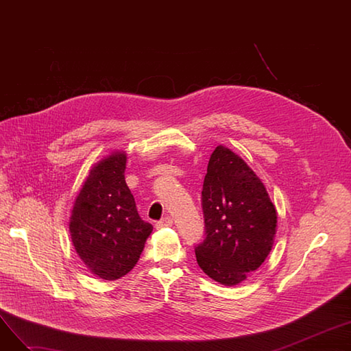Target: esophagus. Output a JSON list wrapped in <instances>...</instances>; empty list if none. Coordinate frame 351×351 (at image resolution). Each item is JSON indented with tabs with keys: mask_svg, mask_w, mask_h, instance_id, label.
<instances>
[{
	"mask_svg": "<svg viewBox=\"0 0 351 351\" xmlns=\"http://www.w3.org/2000/svg\"><path fill=\"white\" fill-rule=\"evenodd\" d=\"M173 225V219L171 216H166L163 219H160L159 222H156L155 228L156 229H163V228H168V226H172Z\"/></svg>",
	"mask_w": 351,
	"mask_h": 351,
	"instance_id": "obj_1",
	"label": "esophagus"
}]
</instances>
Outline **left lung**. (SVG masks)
Here are the masks:
<instances>
[{
  "instance_id": "8db88e82",
  "label": "left lung",
  "mask_w": 351,
  "mask_h": 351,
  "mask_svg": "<svg viewBox=\"0 0 351 351\" xmlns=\"http://www.w3.org/2000/svg\"><path fill=\"white\" fill-rule=\"evenodd\" d=\"M205 241L195 247L200 269L225 286L246 280L271 250L278 215L247 163L219 145L202 189Z\"/></svg>"
}]
</instances>
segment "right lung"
I'll use <instances>...</instances> for the list:
<instances>
[{"label":"right lung","mask_w":351,"mask_h":351,"mask_svg":"<svg viewBox=\"0 0 351 351\" xmlns=\"http://www.w3.org/2000/svg\"><path fill=\"white\" fill-rule=\"evenodd\" d=\"M126 154L115 152L89 171L73 204L69 232L86 267L117 280L138 263L154 226L141 219L125 182Z\"/></svg>","instance_id":"right-lung-1"}]
</instances>
